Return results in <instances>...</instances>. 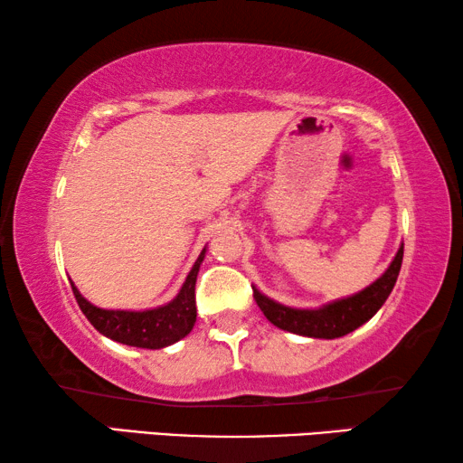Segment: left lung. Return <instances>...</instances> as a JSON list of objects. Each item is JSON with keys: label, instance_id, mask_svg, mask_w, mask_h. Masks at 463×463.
I'll list each match as a JSON object with an SVG mask.
<instances>
[{"label": "left lung", "instance_id": "1", "mask_svg": "<svg viewBox=\"0 0 463 463\" xmlns=\"http://www.w3.org/2000/svg\"><path fill=\"white\" fill-rule=\"evenodd\" d=\"M402 255L404 242L401 249L396 250L394 260L388 265V269L383 271L373 284L364 288L362 292L326 302L318 308L286 307V304H279L276 300H271L269 296L261 294L255 286L253 298L265 318H268L271 325L281 328V331L312 336V339H336V336L347 335L365 325L367 320L383 307V302H386L392 288L396 284L398 273H401Z\"/></svg>", "mask_w": 463, "mask_h": 463}]
</instances>
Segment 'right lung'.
<instances>
[{
	"label": "right lung",
	"mask_w": 463,
	"mask_h": 463,
	"mask_svg": "<svg viewBox=\"0 0 463 463\" xmlns=\"http://www.w3.org/2000/svg\"><path fill=\"white\" fill-rule=\"evenodd\" d=\"M206 257V247L202 249L194 268L187 273L182 289L174 300L156 308L146 310H109L93 307L85 300L80 289L71 281L75 300L90 323L98 331L116 343L130 345L140 349H163L177 343L192 331L195 325V279L200 265Z\"/></svg>",
	"instance_id": "1"
}]
</instances>
